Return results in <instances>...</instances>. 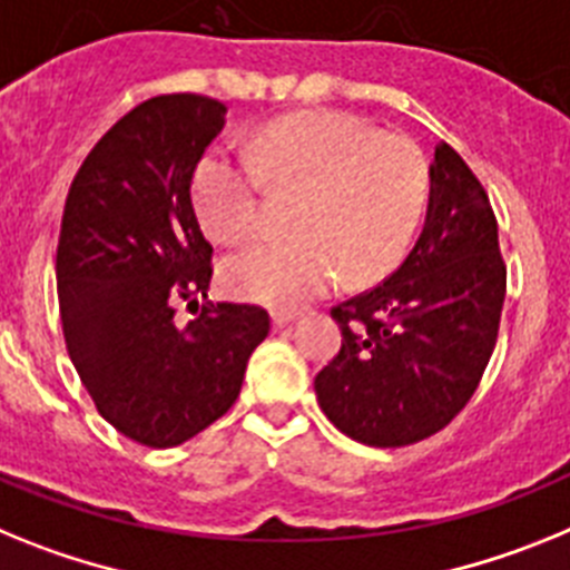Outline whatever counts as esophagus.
Returning <instances> with one entry per match:
<instances>
[{
  "label": "esophagus",
  "mask_w": 570,
  "mask_h": 570,
  "mask_svg": "<svg viewBox=\"0 0 570 570\" xmlns=\"http://www.w3.org/2000/svg\"><path fill=\"white\" fill-rule=\"evenodd\" d=\"M295 318H298V313H295V309H272V324L275 326H286V324H292Z\"/></svg>",
  "instance_id": "esophagus-1"
}]
</instances>
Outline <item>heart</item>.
Returning a JSON list of instances; mask_svg holds the SVG:
<instances>
[{"mask_svg": "<svg viewBox=\"0 0 570 570\" xmlns=\"http://www.w3.org/2000/svg\"><path fill=\"white\" fill-rule=\"evenodd\" d=\"M249 160L209 151L195 171L206 235L237 244L264 226V183L298 197L284 240H257L226 257V289L246 301L295 306L335 278L367 286L399 266L430 203V160L404 135H379L338 111H306L266 126Z\"/></svg>", "mask_w": 570, "mask_h": 570, "instance_id": "obj_1", "label": "heart"}]
</instances>
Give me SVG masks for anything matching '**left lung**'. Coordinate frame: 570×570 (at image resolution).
I'll use <instances>...</instances> for the list:
<instances>
[{"mask_svg":"<svg viewBox=\"0 0 570 570\" xmlns=\"http://www.w3.org/2000/svg\"><path fill=\"white\" fill-rule=\"evenodd\" d=\"M430 175L413 252L384 284L333 306L341 350L315 375L326 419L370 448L448 428L497 346L508 272L491 200L448 142L435 146Z\"/></svg>","mask_w":570,"mask_h":570,"instance_id":"obj_1","label":"left lung"}]
</instances>
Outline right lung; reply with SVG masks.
<instances>
[{
	"instance_id": "obj_1",
	"label": "right lung",
	"mask_w": 570,
	"mask_h": 570,
	"mask_svg": "<svg viewBox=\"0 0 570 570\" xmlns=\"http://www.w3.org/2000/svg\"><path fill=\"white\" fill-rule=\"evenodd\" d=\"M226 126V106L163 94L114 122L68 189L57 246L68 355L100 415L146 448H177L235 404L269 315L206 304L212 244L191 206V177Z\"/></svg>"
}]
</instances>
